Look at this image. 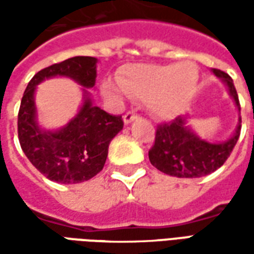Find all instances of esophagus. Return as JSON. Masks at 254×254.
<instances>
[{
    "instance_id": "obj_1",
    "label": "esophagus",
    "mask_w": 254,
    "mask_h": 254,
    "mask_svg": "<svg viewBox=\"0 0 254 254\" xmlns=\"http://www.w3.org/2000/svg\"><path fill=\"white\" fill-rule=\"evenodd\" d=\"M138 116L137 114H134V113H127L125 116H124V124L125 125H129V124H132L134 120H137Z\"/></svg>"
}]
</instances>
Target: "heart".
Here are the masks:
<instances>
[{
	"label": "heart",
	"instance_id": "heart-1",
	"mask_svg": "<svg viewBox=\"0 0 254 254\" xmlns=\"http://www.w3.org/2000/svg\"><path fill=\"white\" fill-rule=\"evenodd\" d=\"M200 73L189 60L166 65H130L120 81H106L102 92L109 98L122 99L125 95L148 100V109L156 118L171 120L190 103L198 87Z\"/></svg>",
	"mask_w": 254,
	"mask_h": 254
}]
</instances>
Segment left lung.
<instances>
[{
    "label": "left lung",
    "instance_id": "left-lung-1",
    "mask_svg": "<svg viewBox=\"0 0 254 254\" xmlns=\"http://www.w3.org/2000/svg\"><path fill=\"white\" fill-rule=\"evenodd\" d=\"M227 88L238 111L234 132L224 141H209L201 138L188 124V116L162 124L156 129V137L148 156L151 165L167 176L177 178H200L208 176L227 160L241 133V107L233 78L219 69H211Z\"/></svg>",
    "mask_w": 254,
    "mask_h": 254
}]
</instances>
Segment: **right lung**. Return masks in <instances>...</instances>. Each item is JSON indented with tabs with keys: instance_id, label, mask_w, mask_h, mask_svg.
I'll return each instance as SVG.
<instances>
[{
	"instance_id": "right-lung-1",
	"label": "right lung",
	"mask_w": 254,
	"mask_h": 254,
	"mask_svg": "<svg viewBox=\"0 0 254 254\" xmlns=\"http://www.w3.org/2000/svg\"><path fill=\"white\" fill-rule=\"evenodd\" d=\"M98 58H67L36 73L21 99L17 132L21 149L32 165L50 181L80 184L99 173L109 145L124 127L121 116H111L94 105L88 89L95 87ZM54 77L70 78L82 87L83 102L78 113L61 128L47 129L39 124L35 94L37 85Z\"/></svg>"
}]
</instances>
